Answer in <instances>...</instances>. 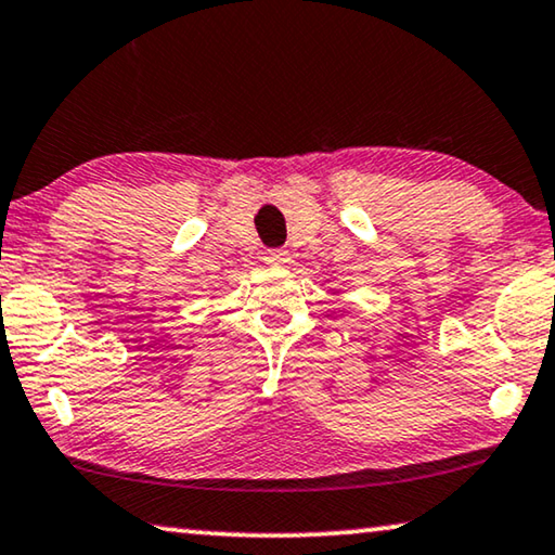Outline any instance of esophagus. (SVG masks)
<instances>
[{
	"instance_id": "1",
	"label": "esophagus",
	"mask_w": 555,
	"mask_h": 555,
	"mask_svg": "<svg viewBox=\"0 0 555 555\" xmlns=\"http://www.w3.org/2000/svg\"><path fill=\"white\" fill-rule=\"evenodd\" d=\"M263 261H267L269 267H286V263L292 261V254H288L286 249H269L267 254H263Z\"/></svg>"
}]
</instances>
